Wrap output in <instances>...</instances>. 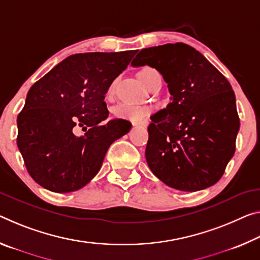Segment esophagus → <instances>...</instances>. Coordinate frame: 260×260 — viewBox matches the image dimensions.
I'll list each match as a JSON object with an SVG mask.
<instances>
[{
    "label": "esophagus",
    "mask_w": 260,
    "mask_h": 260,
    "mask_svg": "<svg viewBox=\"0 0 260 260\" xmlns=\"http://www.w3.org/2000/svg\"><path fill=\"white\" fill-rule=\"evenodd\" d=\"M133 126H142V127H147L148 126V120H141V121H133Z\"/></svg>",
    "instance_id": "obj_1"
}]
</instances>
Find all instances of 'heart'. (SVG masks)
<instances>
[{
  "instance_id": "b5f03b06",
  "label": "heart",
  "mask_w": 260,
  "mask_h": 260,
  "mask_svg": "<svg viewBox=\"0 0 260 260\" xmlns=\"http://www.w3.org/2000/svg\"><path fill=\"white\" fill-rule=\"evenodd\" d=\"M159 76L158 72L156 71L155 68L149 67V66H145L139 71V77L143 83H145L147 86L150 84V82L154 80L155 77ZM114 83L113 81L112 83L109 85L108 91H106V94L108 96H111L114 91ZM151 109L147 105H138V104H131V103H122L117 108L114 109V114L117 118L120 119H126V120H132V121H140L142 120L143 118H146L148 114L150 113Z\"/></svg>"
}]
</instances>
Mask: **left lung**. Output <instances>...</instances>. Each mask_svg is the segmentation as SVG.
Here are the masks:
<instances>
[{
    "label": "left lung",
    "mask_w": 260,
    "mask_h": 260,
    "mask_svg": "<svg viewBox=\"0 0 260 260\" xmlns=\"http://www.w3.org/2000/svg\"><path fill=\"white\" fill-rule=\"evenodd\" d=\"M132 64L157 69L172 96L148 126L146 159L152 174L187 192L219 182L235 154L240 129L228 80L184 43L143 48Z\"/></svg>",
    "instance_id": "obj_1"
}]
</instances>
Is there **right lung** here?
Masks as SVG:
<instances>
[{"instance_id":"right-lung-1","label":"right lung","mask_w":260,"mask_h":260,"mask_svg":"<svg viewBox=\"0 0 260 260\" xmlns=\"http://www.w3.org/2000/svg\"><path fill=\"white\" fill-rule=\"evenodd\" d=\"M137 51L78 53L61 61L28 90L17 117V146L36 183L52 192L85 186L109 147L128 133L123 119L105 122L109 85ZM82 128L83 137L75 132Z\"/></svg>"}]
</instances>
